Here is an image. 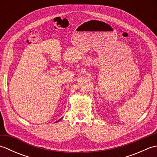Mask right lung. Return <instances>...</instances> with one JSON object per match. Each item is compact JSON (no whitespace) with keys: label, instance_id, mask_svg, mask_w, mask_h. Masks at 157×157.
I'll return each instance as SVG.
<instances>
[{"label":"right lung","instance_id":"obj_1","mask_svg":"<svg viewBox=\"0 0 157 157\" xmlns=\"http://www.w3.org/2000/svg\"><path fill=\"white\" fill-rule=\"evenodd\" d=\"M60 120H61V119H59V121H60ZM57 121H56V122H57Z\"/></svg>","mask_w":157,"mask_h":157}]
</instances>
